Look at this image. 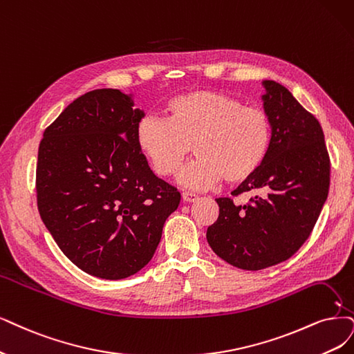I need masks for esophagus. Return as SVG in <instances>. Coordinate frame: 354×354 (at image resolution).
I'll return each mask as SVG.
<instances>
[{"label":"esophagus","instance_id":"1","mask_svg":"<svg viewBox=\"0 0 354 354\" xmlns=\"http://www.w3.org/2000/svg\"><path fill=\"white\" fill-rule=\"evenodd\" d=\"M182 200L187 201V203H194V201L198 200V195L194 194V192L185 191V192H182Z\"/></svg>","mask_w":354,"mask_h":354}]
</instances>
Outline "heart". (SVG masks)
I'll use <instances>...</instances> for the list:
<instances>
[{
  "label": "heart",
  "instance_id": "obj_1",
  "mask_svg": "<svg viewBox=\"0 0 354 354\" xmlns=\"http://www.w3.org/2000/svg\"><path fill=\"white\" fill-rule=\"evenodd\" d=\"M166 120L147 116L137 125L136 140L154 172L176 174L191 150L197 157L180 170L178 182L205 189L226 179L238 184L264 163L272 128L266 111L213 90L191 91L169 100Z\"/></svg>",
  "mask_w": 354,
  "mask_h": 354
}]
</instances>
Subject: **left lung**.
Listing matches in <instances>:
<instances>
[{"instance_id": "1", "label": "left lung", "mask_w": 354, "mask_h": 354, "mask_svg": "<svg viewBox=\"0 0 354 354\" xmlns=\"http://www.w3.org/2000/svg\"><path fill=\"white\" fill-rule=\"evenodd\" d=\"M261 96L272 138L264 163L232 192L250 204L217 198L207 242L221 259L248 271L289 259L315 226L330 189V157L318 120L280 83L264 80Z\"/></svg>"}]
</instances>
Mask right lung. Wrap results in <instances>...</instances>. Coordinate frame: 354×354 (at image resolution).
I'll return each mask as SVG.
<instances>
[{"label":"right lung","instance_id":"add662e5","mask_svg":"<svg viewBox=\"0 0 354 354\" xmlns=\"http://www.w3.org/2000/svg\"><path fill=\"white\" fill-rule=\"evenodd\" d=\"M144 116L133 93L96 88L71 102L39 144V214L64 255L99 279L146 267L180 201L137 146Z\"/></svg>","mask_w":354,"mask_h":354}]
</instances>
